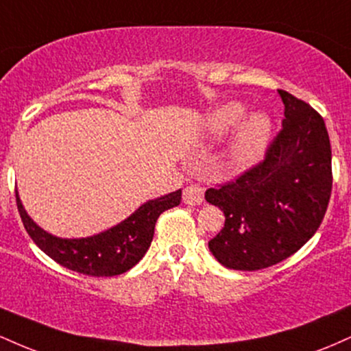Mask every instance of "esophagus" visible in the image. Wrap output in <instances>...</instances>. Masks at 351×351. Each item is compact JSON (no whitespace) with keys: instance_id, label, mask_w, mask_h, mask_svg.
<instances>
[{"instance_id":"34e87169","label":"esophagus","mask_w":351,"mask_h":351,"mask_svg":"<svg viewBox=\"0 0 351 351\" xmlns=\"http://www.w3.org/2000/svg\"><path fill=\"white\" fill-rule=\"evenodd\" d=\"M183 201L186 204H201L204 201V189L199 184H191L183 189Z\"/></svg>"}]
</instances>
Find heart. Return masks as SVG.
<instances>
[{"mask_svg":"<svg viewBox=\"0 0 351 351\" xmlns=\"http://www.w3.org/2000/svg\"><path fill=\"white\" fill-rule=\"evenodd\" d=\"M244 107L237 102H228L216 107L208 117L206 130L209 136L219 138L236 127L244 117ZM271 135V120L265 114L256 112L247 115L237 127L229 148L234 165H249L261 156Z\"/></svg>","mask_w":351,"mask_h":351,"instance_id":"obj_1","label":"heart"}]
</instances>
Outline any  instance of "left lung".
<instances>
[{
    "label": "left lung",
    "mask_w": 351,
    "mask_h": 351,
    "mask_svg": "<svg viewBox=\"0 0 351 351\" xmlns=\"http://www.w3.org/2000/svg\"><path fill=\"white\" fill-rule=\"evenodd\" d=\"M284 117L264 160L204 193L224 213L209 241L217 263L259 271L295 254L317 232L332 196V148L324 119L279 88Z\"/></svg>",
    "instance_id": "1"
}]
</instances>
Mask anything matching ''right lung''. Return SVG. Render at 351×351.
<instances>
[{"label":"right lung","mask_w":351,"mask_h":351,"mask_svg":"<svg viewBox=\"0 0 351 351\" xmlns=\"http://www.w3.org/2000/svg\"><path fill=\"white\" fill-rule=\"evenodd\" d=\"M181 189L148 201L108 231L82 239H60L43 231L24 211L16 193L19 216L34 244L52 261L84 276L112 277L130 271L150 247L155 224L167 209L178 206Z\"/></svg>","instance_id":"add662e5"}]
</instances>
